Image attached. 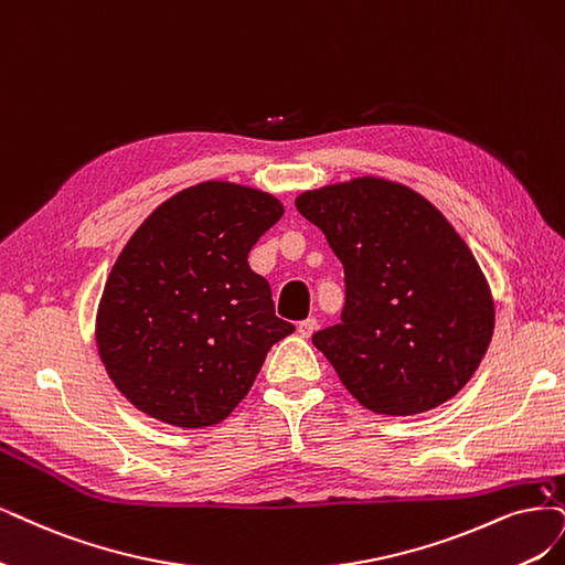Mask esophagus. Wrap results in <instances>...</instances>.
I'll use <instances>...</instances> for the list:
<instances>
[{
    "mask_svg": "<svg viewBox=\"0 0 565 565\" xmlns=\"http://www.w3.org/2000/svg\"><path fill=\"white\" fill-rule=\"evenodd\" d=\"M317 319L315 317H309V319H305V321H300L298 323V332H300V335L302 338H311V332H315L317 330Z\"/></svg>",
    "mask_w": 565,
    "mask_h": 565,
    "instance_id": "obj_1",
    "label": "esophagus"
}]
</instances>
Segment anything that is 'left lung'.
I'll list each match as a JSON object with an SVG mask.
<instances>
[{"mask_svg":"<svg viewBox=\"0 0 565 565\" xmlns=\"http://www.w3.org/2000/svg\"><path fill=\"white\" fill-rule=\"evenodd\" d=\"M298 212L344 267L340 323L311 335L363 407L422 414L475 374L493 300L466 242L412 188L363 177L302 193Z\"/></svg>","mask_w":565,"mask_h":565,"instance_id":"8db88e82","label":"left lung"}]
</instances>
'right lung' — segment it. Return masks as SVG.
I'll use <instances>...</instances> for the list:
<instances>
[{
    "mask_svg": "<svg viewBox=\"0 0 565 565\" xmlns=\"http://www.w3.org/2000/svg\"><path fill=\"white\" fill-rule=\"evenodd\" d=\"M284 216L277 198L206 181L160 204L104 286L97 347L137 409L179 428L223 422L271 344L296 330L275 315L248 250Z\"/></svg>",
    "mask_w": 565,
    "mask_h": 565,
    "instance_id": "1",
    "label": "right lung"
}]
</instances>
